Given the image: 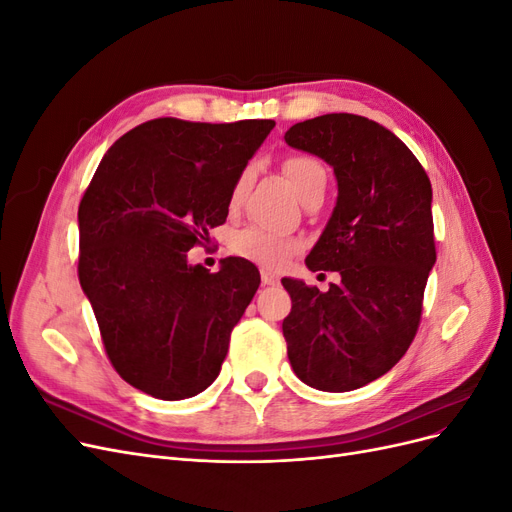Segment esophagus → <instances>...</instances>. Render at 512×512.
<instances>
[{"mask_svg": "<svg viewBox=\"0 0 512 512\" xmlns=\"http://www.w3.org/2000/svg\"><path fill=\"white\" fill-rule=\"evenodd\" d=\"M260 280H262V284H265V286H275V284H280V275H275L269 269H262L260 271Z\"/></svg>", "mask_w": 512, "mask_h": 512, "instance_id": "esophagus-1", "label": "esophagus"}]
</instances>
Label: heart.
<instances>
[{"label": "heart", "instance_id": "b5f03b06", "mask_svg": "<svg viewBox=\"0 0 512 512\" xmlns=\"http://www.w3.org/2000/svg\"><path fill=\"white\" fill-rule=\"evenodd\" d=\"M284 173L288 175L292 188L299 194V198H303L307 192H312L316 188H327V170H324L320 160H316L314 156H307V153H292V156H288L284 160ZM247 179H250V173H243L237 179L235 188H232V207L241 203L243 192L247 188ZM232 252L239 254L241 258L256 262L260 267L284 269L292 260V256L299 252V243L271 228L252 224L245 226L232 237Z\"/></svg>", "mask_w": 512, "mask_h": 512}]
</instances>
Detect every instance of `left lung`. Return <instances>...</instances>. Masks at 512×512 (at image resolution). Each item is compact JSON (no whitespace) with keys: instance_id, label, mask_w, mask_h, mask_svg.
Instances as JSON below:
<instances>
[{"instance_id":"obj_1","label":"left lung","mask_w":512,"mask_h":512,"mask_svg":"<svg viewBox=\"0 0 512 512\" xmlns=\"http://www.w3.org/2000/svg\"><path fill=\"white\" fill-rule=\"evenodd\" d=\"M284 138L333 166L337 205L305 262L342 275L327 292L282 280L292 299L288 359L318 391L361 389L406 354L421 324L436 265L431 183L391 130L361 115H320Z\"/></svg>"}]
</instances>
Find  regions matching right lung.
<instances>
[{
	"label": "right lung",
	"instance_id": "obj_1",
	"mask_svg": "<svg viewBox=\"0 0 512 512\" xmlns=\"http://www.w3.org/2000/svg\"><path fill=\"white\" fill-rule=\"evenodd\" d=\"M271 119H151L106 151L79 205V282L117 374L164 401L218 378L260 284L250 260L218 273L188 252L226 222L230 192Z\"/></svg>",
	"mask_w": 512,
	"mask_h": 512
}]
</instances>
